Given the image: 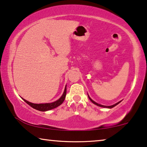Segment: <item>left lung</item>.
I'll list each match as a JSON object with an SVG mask.
<instances>
[{
  "label": "left lung",
  "mask_w": 147,
  "mask_h": 147,
  "mask_svg": "<svg viewBox=\"0 0 147 147\" xmlns=\"http://www.w3.org/2000/svg\"><path fill=\"white\" fill-rule=\"evenodd\" d=\"M88 98L90 99V101L93 103V104H96V105H97L98 106H100V107H102V108H113V107H115L116 105H117L118 104H119L120 102H121V101L120 102H117V103H116V104H113V105H112V106H103V105H101V104H98V103H96V102H95L94 101V100H92L90 98V96L88 95Z\"/></svg>",
  "instance_id": "1"
}]
</instances>
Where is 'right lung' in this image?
Returning a JSON list of instances; mask_svg holds the SVG:
<instances>
[{
	"label": "right lung",
	"mask_w": 147,
	"mask_h": 147,
	"mask_svg": "<svg viewBox=\"0 0 147 147\" xmlns=\"http://www.w3.org/2000/svg\"><path fill=\"white\" fill-rule=\"evenodd\" d=\"M67 86H65L64 92H63V95L61 96V97L59 98V99L57 100V101L52 102V103H46V104H34V103H31L30 102L27 101L24 99V101L26 103H27L28 105H30L32 108H34L37 109V110L41 111H46L48 110H50V109H54L57 108V107L59 106L61 104H62V103L64 102L65 96H66V94H67Z\"/></svg>",
	"instance_id": "obj_1"
}]
</instances>
